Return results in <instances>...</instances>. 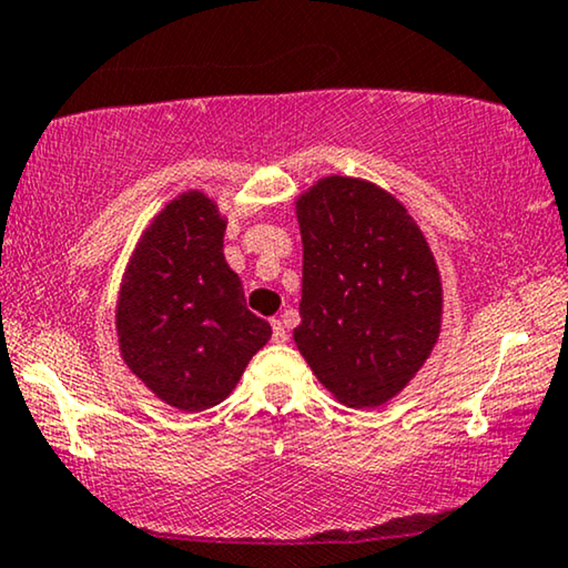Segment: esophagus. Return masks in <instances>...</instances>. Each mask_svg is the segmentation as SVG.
<instances>
[{"label": "esophagus", "mask_w": 568, "mask_h": 568, "mask_svg": "<svg viewBox=\"0 0 568 568\" xmlns=\"http://www.w3.org/2000/svg\"><path fill=\"white\" fill-rule=\"evenodd\" d=\"M271 331H274V344H284V341H286V328H284V323L278 321V317H274V321H271Z\"/></svg>", "instance_id": "obj_1"}]
</instances>
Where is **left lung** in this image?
<instances>
[{
  "mask_svg": "<svg viewBox=\"0 0 568 568\" xmlns=\"http://www.w3.org/2000/svg\"><path fill=\"white\" fill-rule=\"evenodd\" d=\"M302 302L294 344L338 403L393 400L437 346L442 276L408 209L383 185L325 175L294 199Z\"/></svg>",
  "mask_w": 568,
  "mask_h": 568,
  "instance_id": "obj_1",
  "label": "left lung"
}]
</instances>
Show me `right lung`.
Segmentation results:
<instances>
[{
	"label": "right lung",
	"instance_id": "right-lung-1",
	"mask_svg": "<svg viewBox=\"0 0 568 568\" xmlns=\"http://www.w3.org/2000/svg\"><path fill=\"white\" fill-rule=\"evenodd\" d=\"M224 230L214 199L178 193L139 235L115 300L123 364L154 398L185 414L227 398L271 338L224 261Z\"/></svg>",
	"mask_w": 568,
	"mask_h": 568
}]
</instances>
